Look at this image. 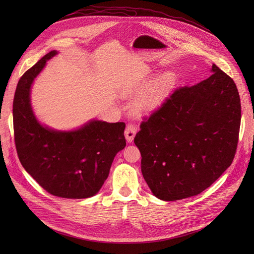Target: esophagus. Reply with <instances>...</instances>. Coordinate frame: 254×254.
Returning <instances> with one entry per match:
<instances>
[{
  "instance_id": "esophagus-1",
  "label": "esophagus",
  "mask_w": 254,
  "mask_h": 254,
  "mask_svg": "<svg viewBox=\"0 0 254 254\" xmlns=\"http://www.w3.org/2000/svg\"><path fill=\"white\" fill-rule=\"evenodd\" d=\"M136 132H137V127L134 125H132V124H127V127H126V130H125V136H126V139L128 143L132 142V140H134Z\"/></svg>"
}]
</instances>
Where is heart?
Segmentation results:
<instances>
[{
    "instance_id": "heart-1",
    "label": "heart",
    "mask_w": 254,
    "mask_h": 254,
    "mask_svg": "<svg viewBox=\"0 0 254 254\" xmlns=\"http://www.w3.org/2000/svg\"><path fill=\"white\" fill-rule=\"evenodd\" d=\"M176 83V76L174 73L167 72L159 77H157L154 81L149 83H140L138 85L132 86L130 92L141 96L138 97L135 108L137 111H147L152 109L153 107L161 101L167 93L174 87Z\"/></svg>"
}]
</instances>
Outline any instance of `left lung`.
Wrapping results in <instances>:
<instances>
[{"label":"left lung","mask_w":254,"mask_h":254,"mask_svg":"<svg viewBox=\"0 0 254 254\" xmlns=\"http://www.w3.org/2000/svg\"><path fill=\"white\" fill-rule=\"evenodd\" d=\"M240 124L237 86L215 64L209 78L176 88L143 119L134 140L152 193L177 201L208 189L233 163Z\"/></svg>","instance_id":"1"}]
</instances>
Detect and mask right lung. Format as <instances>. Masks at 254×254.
<instances>
[{
    "label": "right lung",
    "mask_w": 254,
    "mask_h": 254,
    "mask_svg": "<svg viewBox=\"0 0 254 254\" xmlns=\"http://www.w3.org/2000/svg\"><path fill=\"white\" fill-rule=\"evenodd\" d=\"M48 52L17 83L13 100V127L18 158L38 184L56 196L85 198L95 195L109 175L116 153L126 146L125 123L92 120L73 131H57L38 123L31 103V85Z\"/></svg>",
    "instance_id": "add662e5"
}]
</instances>
